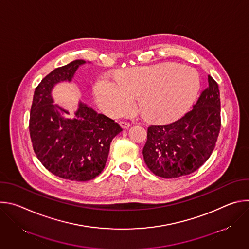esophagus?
<instances>
[{"label": "esophagus", "instance_id": "1", "mask_svg": "<svg viewBox=\"0 0 249 249\" xmlns=\"http://www.w3.org/2000/svg\"><path fill=\"white\" fill-rule=\"evenodd\" d=\"M120 126H121L123 129H128V128L131 126V124H130L129 122H124V121H121V122H120Z\"/></svg>", "mask_w": 249, "mask_h": 249}]
</instances>
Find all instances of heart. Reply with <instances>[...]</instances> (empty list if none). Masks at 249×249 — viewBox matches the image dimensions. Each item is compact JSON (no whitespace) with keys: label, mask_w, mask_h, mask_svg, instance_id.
<instances>
[{"label":"heart","mask_w":249,"mask_h":249,"mask_svg":"<svg viewBox=\"0 0 249 249\" xmlns=\"http://www.w3.org/2000/svg\"><path fill=\"white\" fill-rule=\"evenodd\" d=\"M199 89L200 78L193 68L166 63L126 69L116 79L101 76L94 85V95L109 116L129 112L137 97L138 108L146 118L164 121L182 115Z\"/></svg>","instance_id":"obj_1"}]
</instances>
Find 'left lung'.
Instances as JSON below:
<instances>
[{"label":"left lung","instance_id":"obj_1","mask_svg":"<svg viewBox=\"0 0 249 249\" xmlns=\"http://www.w3.org/2000/svg\"><path fill=\"white\" fill-rule=\"evenodd\" d=\"M209 86L193 109L165 125H151L143 156L148 168L163 178L188 175L203 165L215 149L221 129V100L217 82Z\"/></svg>","mask_w":249,"mask_h":249}]
</instances>
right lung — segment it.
Segmentation results:
<instances>
[{
	"label": "right lung",
	"instance_id": "add662e5",
	"mask_svg": "<svg viewBox=\"0 0 249 249\" xmlns=\"http://www.w3.org/2000/svg\"><path fill=\"white\" fill-rule=\"evenodd\" d=\"M85 63L75 60L48 74L35 89L29 118L30 139L37 159L54 175L72 181H88L99 175L112 139L122 131L114 120L82 101L73 114L53 103V87L72 81Z\"/></svg>",
	"mask_w": 249,
	"mask_h": 249
}]
</instances>
